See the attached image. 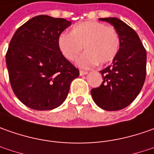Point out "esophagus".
<instances>
[{
  "mask_svg": "<svg viewBox=\"0 0 154 154\" xmlns=\"http://www.w3.org/2000/svg\"><path fill=\"white\" fill-rule=\"evenodd\" d=\"M79 74H80V76H85V75H87L88 72H85V71H80Z\"/></svg>",
  "mask_w": 154,
  "mask_h": 154,
  "instance_id": "34e87169",
  "label": "esophagus"
}]
</instances>
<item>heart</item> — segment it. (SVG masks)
<instances>
[{
    "instance_id": "obj_1",
    "label": "heart",
    "mask_w": 154,
    "mask_h": 154,
    "mask_svg": "<svg viewBox=\"0 0 154 154\" xmlns=\"http://www.w3.org/2000/svg\"><path fill=\"white\" fill-rule=\"evenodd\" d=\"M58 45L69 60H75L84 47L86 52L77 58V65L88 69L113 60L119 50V36L116 29L103 23L84 21L75 24L71 33H62Z\"/></svg>"
}]
</instances>
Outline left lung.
Listing matches in <instances>:
<instances>
[{
  "label": "left lung",
  "mask_w": 154,
  "mask_h": 154,
  "mask_svg": "<svg viewBox=\"0 0 154 154\" xmlns=\"http://www.w3.org/2000/svg\"><path fill=\"white\" fill-rule=\"evenodd\" d=\"M119 36V50L112 65L100 71L103 82L91 90L94 101L106 111L128 106L139 94L146 78V52L137 33L118 18H100Z\"/></svg>",
  "instance_id": "obj_1"
}]
</instances>
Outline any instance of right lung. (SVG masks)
Returning <instances> with one entry per match:
<instances>
[{
  "instance_id": "obj_1",
  "label": "right lung",
  "mask_w": 154,
  "mask_h": 154,
  "mask_svg": "<svg viewBox=\"0 0 154 154\" xmlns=\"http://www.w3.org/2000/svg\"><path fill=\"white\" fill-rule=\"evenodd\" d=\"M72 24L39 15L14 33L6 55L11 86L19 100L37 111L52 110L66 100L79 71L60 52L58 39Z\"/></svg>"
}]
</instances>
